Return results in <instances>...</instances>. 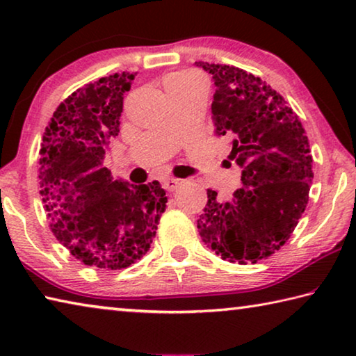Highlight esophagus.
Wrapping results in <instances>:
<instances>
[{"label":"esophagus","mask_w":356,"mask_h":356,"mask_svg":"<svg viewBox=\"0 0 356 356\" xmlns=\"http://www.w3.org/2000/svg\"><path fill=\"white\" fill-rule=\"evenodd\" d=\"M182 184V180L180 179H174V177H165L163 179V186L168 191H174L177 190V186Z\"/></svg>","instance_id":"1"}]
</instances>
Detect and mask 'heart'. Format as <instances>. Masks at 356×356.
<instances>
[{"instance_id":"b5f03b06","label":"heart","mask_w":356,"mask_h":356,"mask_svg":"<svg viewBox=\"0 0 356 356\" xmlns=\"http://www.w3.org/2000/svg\"><path fill=\"white\" fill-rule=\"evenodd\" d=\"M188 81H201V78L196 74H191V72H179V74H172L166 80L168 84H177V83H188Z\"/></svg>"}]
</instances>
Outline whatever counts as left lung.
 <instances>
[{
    "label": "left lung",
    "mask_w": 356,
    "mask_h": 356,
    "mask_svg": "<svg viewBox=\"0 0 356 356\" xmlns=\"http://www.w3.org/2000/svg\"><path fill=\"white\" fill-rule=\"evenodd\" d=\"M196 65L213 76L215 135L232 140L229 159L242 168L243 184L226 202L207 190L200 236L222 261L256 264L287 242L308 204L314 177L308 136L259 76L226 64Z\"/></svg>",
    "instance_id": "1"
}]
</instances>
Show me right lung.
<instances>
[{"mask_svg": "<svg viewBox=\"0 0 356 356\" xmlns=\"http://www.w3.org/2000/svg\"><path fill=\"white\" fill-rule=\"evenodd\" d=\"M134 78L122 72L76 89L42 138L39 185L50 229L88 267L120 270L140 261L166 209V191L156 180L130 185L104 166Z\"/></svg>", "mask_w": 356, "mask_h": 356, "instance_id": "right-lung-1", "label": "right lung"}]
</instances>
